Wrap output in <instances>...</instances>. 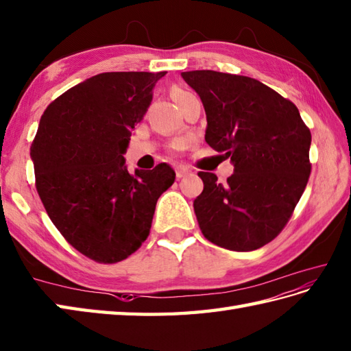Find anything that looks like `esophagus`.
Listing matches in <instances>:
<instances>
[{"label":"esophagus","mask_w":351,"mask_h":351,"mask_svg":"<svg viewBox=\"0 0 351 351\" xmlns=\"http://www.w3.org/2000/svg\"><path fill=\"white\" fill-rule=\"evenodd\" d=\"M192 173H191V169L189 168H186V167H176V176H177V178H183V177H188V176H191Z\"/></svg>","instance_id":"34e87169"}]
</instances>
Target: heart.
Wrapping results in <instances>:
<instances>
[{
    "instance_id": "heart-1",
    "label": "heart",
    "mask_w": 351,
    "mask_h": 351,
    "mask_svg": "<svg viewBox=\"0 0 351 351\" xmlns=\"http://www.w3.org/2000/svg\"><path fill=\"white\" fill-rule=\"evenodd\" d=\"M186 94V90H183V89H180V88H174L173 90H171V95H173V98L176 99V98H178V97H182V95H184ZM173 149H180L182 148V142L180 141H176L173 145Z\"/></svg>"
}]
</instances>
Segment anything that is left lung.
<instances>
[{
  "mask_svg": "<svg viewBox=\"0 0 351 351\" xmlns=\"http://www.w3.org/2000/svg\"><path fill=\"white\" fill-rule=\"evenodd\" d=\"M207 117L204 139L233 162L219 183L199 171L204 189L194 202L207 241L253 252L288 224L311 176V130L297 106L259 80L217 71L182 73Z\"/></svg>",
  "mask_w": 351,
  "mask_h": 351,
  "instance_id": "8db88e82",
  "label": "left lung"
}]
</instances>
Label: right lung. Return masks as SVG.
<instances>
[{
	"label": "right lung",
	"mask_w": 351,
	"mask_h": 351,
	"mask_svg": "<svg viewBox=\"0 0 351 351\" xmlns=\"http://www.w3.org/2000/svg\"><path fill=\"white\" fill-rule=\"evenodd\" d=\"M162 73H103L57 97L30 147L36 189L68 244L98 263L127 259L152 228L156 203L176 180L167 163L125 168L134 125Z\"/></svg>",
	"instance_id": "add662e5"
}]
</instances>
